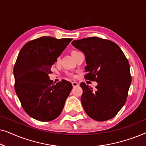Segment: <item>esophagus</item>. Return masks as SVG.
I'll return each instance as SVG.
<instances>
[{
	"instance_id": "1",
	"label": "esophagus",
	"mask_w": 146,
	"mask_h": 146,
	"mask_svg": "<svg viewBox=\"0 0 146 146\" xmlns=\"http://www.w3.org/2000/svg\"><path fill=\"white\" fill-rule=\"evenodd\" d=\"M72 84L73 87H77L79 86V84L77 82H72Z\"/></svg>"
}]
</instances>
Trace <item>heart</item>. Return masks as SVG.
Masks as SVG:
<instances>
[{
  "label": "heart",
  "mask_w": 146,
  "mask_h": 146,
  "mask_svg": "<svg viewBox=\"0 0 146 146\" xmlns=\"http://www.w3.org/2000/svg\"><path fill=\"white\" fill-rule=\"evenodd\" d=\"M79 53H80V52L78 51V50H73L71 52L72 55V56H73L74 58H75L76 56V55L78 54H79ZM60 58L58 57V58L56 59V62L58 63V62H60ZM68 75H70V76H73L72 74H68Z\"/></svg>",
  "instance_id": "b5f03b06"
}]
</instances>
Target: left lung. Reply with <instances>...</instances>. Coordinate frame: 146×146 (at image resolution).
Masks as SVG:
<instances>
[{
	"instance_id": "left-lung-1",
	"label": "left lung",
	"mask_w": 146,
	"mask_h": 146,
	"mask_svg": "<svg viewBox=\"0 0 146 146\" xmlns=\"http://www.w3.org/2000/svg\"><path fill=\"white\" fill-rule=\"evenodd\" d=\"M72 44L85 55V79L98 83L94 90L80 84L86 113L96 121L112 118L125 104L131 84L127 59L120 48L108 40L90 37L74 40Z\"/></svg>"
}]
</instances>
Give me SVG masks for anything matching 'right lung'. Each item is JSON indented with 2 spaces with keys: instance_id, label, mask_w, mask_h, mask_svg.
<instances>
[{
  "instance_id": "add662e5",
  "label": "right lung",
  "mask_w": 146,
  "mask_h": 146,
  "mask_svg": "<svg viewBox=\"0 0 146 146\" xmlns=\"http://www.w3.org/2000/svg\"><path fill=\"white\" fill-rule=\"evenodd\" d=\"M72 40L42 36L20 51L13 70L15 89L23 109L34 119L52 121L62 111L72 85L65 80L54 84L48 74Z\"/></svg>"
}]
</instances>
